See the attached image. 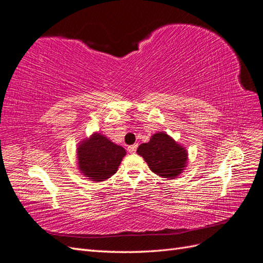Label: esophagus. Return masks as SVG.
I'll return each instance as SVG.
<instances>
[{
    "label": "esophagus",
    "instance_id": "1",
    "mask_svg": "<svg viewBox=\"0 0 263 263\" xmlns=\"http://www.w3.org/2000/svg\"><path fill=\"white\" fill-rule=\"evenodd\" d=\"M136 149H137V144H134V145L128 146V152L129 153H135Z\"/></svg>",
    "mask_w": 263,
    "mask_h": 263
}]
</instances>
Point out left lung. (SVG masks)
Wrapping results in <instances>:
<instances>
[{
	"instance_id": "8db88e82",
	"label": "left lung",
	"mask_w": 263,
	"mask_h": 263,
	"mask_svg": "<svg viewBox=\"0 0 263 263\" xmlns=\"http://www.w3.org/2000/svg\"><path fill=\"white\" fill-rule=\"evenodd\" d=\"M137 154L144 158L154 174L168 179L177 178L189 163L187 149L165 132L155 133L147 143L141 144Z\"/></svg>"
}]
</instances>
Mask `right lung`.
Masks as SVG:
<instances>
[{"mask_svg": "<svg viewBox=\"0 0 263 263\" xmlns=\"http://www.w3.org/2000/svg\"><path fill=\"white\" fill-rule=\"evenodd\" d=\"M125 155L124 147L96 132L78 143V170L87 179L100 183L117 173Z\"/></svg>", "mask_w": 263, "mask_h": 263, "instance_id": "right-lung-1", "label": "right lung"}]
</instances>
